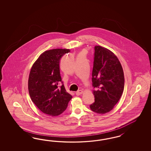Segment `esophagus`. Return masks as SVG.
<instances>
[{
	"label": "esophagus",
	"instance_id": "obj_1",
	"mask_svg": "<svg viewBox=\"0 0 151 151\" xmlns=\"http://www.w3.org/2000/svg\"><path fill=\"white\" fill-rule=\"evenodd\" d=\"M82 93H83V91L82 90H78V91H77L75 92V93H76V95L77 96H79V95H81Z\"/></svg>",
	"mask_w": 151,
	"mask_h": 151
}]
</instances>
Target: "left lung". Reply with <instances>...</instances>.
<instances>
[{"instance_id":"left-lung-1","label":"left lung","mask_w":151,"mask_h":151,"mask_svg":"<svg viewBox=\"0 0 151 151\" xmlns=\"http://www.w3.org/2000/svg\"><path fill=\"white\" fill-rule=\"evenodd\" d=\"M92 73L95 102L91 110L105 114L112 110L124 90V78L122 65L117 57L108 49L95 46Z\"/></svg>"}]
</instances>
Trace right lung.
<instances>
[{
    "label": "right lung",
    "mask_w": 151,
    "mask_h": 151,
    "mask_svg": "<svg viewBox=\"0 0 151 151\" xmlns=\"http://www.w3.org/2000/svg\"><path fill=\"white\" fill-rule=\"evenodd\" d=\"M70 51L66 49L46 50L32 65L28 80V90L34 104L42 112L57 116L66 109L73 96L60 86V62Z\"/></svg>",
    "instance_id": "add662e5"
}]
</instances>
